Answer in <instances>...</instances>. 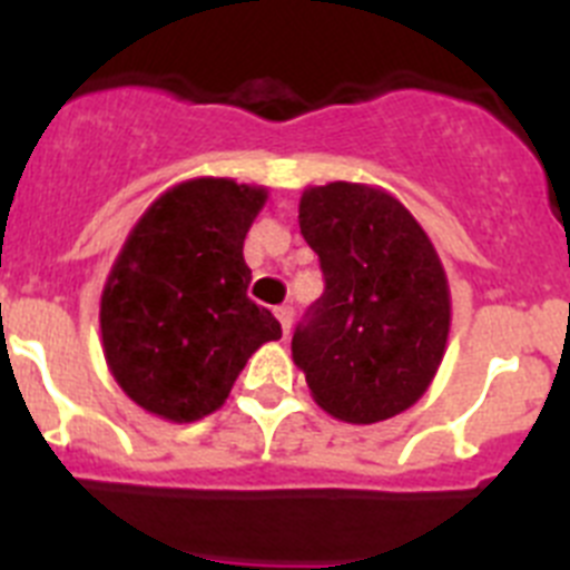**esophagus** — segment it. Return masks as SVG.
<instances>
[{"label": "esophagus", "mask_w": 570, "mask_h": 570, "mask_svg": "<svg viewBox=\"0 0 570 570\" xmlns=\"http://www.w3.org/2000/svg\"><path fill=\"white\" fill-rule=\"evenodd\" d=\"M276 322H279L282 334L288 336L291 322H294V308H288V305H282V308H276Z\"/></svg>", "instance_id": "34e87169"}]
</instances>
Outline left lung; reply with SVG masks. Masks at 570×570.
I'll return each instance as SVG.
<instances>
[{"mask_svg": "<svg viewBox=\"0 0 570 570\" xmlns=\"http://www.w3.org/2000/svg\"><path fill=\"white\" fill-rule=\"evenodd\" d=\"M299 228L325 294L291 342L316 405L347 425L391 420L422 400L442 365L451 288L414 214L380 185H308Z\"/></svg>", "mask_w": 570, "mask_h": 570, "instance_id": "8db88e82", "label": "left lung"}]
</instances>
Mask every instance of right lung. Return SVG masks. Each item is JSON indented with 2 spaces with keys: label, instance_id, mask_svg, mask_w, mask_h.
<instances>
[{
  "label": "right lung",
  "instance_id": "add662e5",
  "mask_svg": "<svg viewBox=\"0 0 570 570\" xmlns=\"http://www.w3.org/2000/svg\"><path fill=\"white\" fill-rule=\"evenodd\" d=\"M265 185L194 176L170 185L130 228L99 299L102 354L130 402L188 425L219 411L236 376L282 336L248 299L242 245Z\"/></svg>",
  "mask_w": 570,
  "mask_h": 570
}]
</instances>
